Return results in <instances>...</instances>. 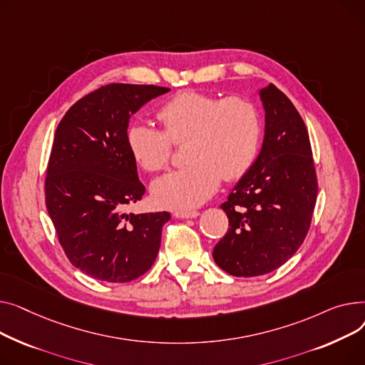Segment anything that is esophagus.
Masks as SVG:
<instances>
[{
  "label": "esophagus",
  "instance_id": "34e87169",
  "mask_svg": "<svg viewBox=\"0 0 365 365\" xmlns=\"http://www.w3.org/2000/svg\"><path fill=\"white\" fill-rule=\"evenodd\" d=\"M175 218H196L199 217V212L197 210H175L174 213Z\"/></svg>",
  "mask_w": 365,
  "mask_h": 365
}]
</instances>
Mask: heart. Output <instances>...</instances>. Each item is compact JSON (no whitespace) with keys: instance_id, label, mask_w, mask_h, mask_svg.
Listing matches in <instances>:
<instances>
[{"instance_id":"heart-1","label":"heart","mask_w":365,"mask_h":365,"mask_svg":"<svg viewBox=\"0 0 365 365\" xmlns=\"http://www.w3.org/2000/svg\"><path fill=\"white\" fill-rule=\"evenodd\" d=\"M158 119L165 131L135 122L128 126L126 144L143 169L159 173L173 153L170 141H188L184 156L190 163L153 184V197L165 207L202 205L215 192L221 178H242L259 153L261 115L247 98L185 91L162 104Z\"/></svg>"}]
</instances>
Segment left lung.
Listing matches in <instances>:
<instances>
[{
    "label": "left lung",
    "mask_w": 365,
    "mask_h": 365,
    "mask_svg": "<svg viewBox=\"0 0 365 365\" xmlns=\"http://www.w3.org/2000/svg\"><path fill=\"white\" fill-rule=\"evenodd\" d=\"M259 97L262 148L221 205L230 228L212 253L234 277L264 275L292 258L308 234L318 191L304 119L275 85L262 88Z\"/></svg>",
    "instance_id": "left-lung-1"
}]
</instances>
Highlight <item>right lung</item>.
<instances>
[{"label": "right lung", "instance_id": "1", "mask_svg": "<svg viewBox=\"0 0 365 365\" xmlns=\"http://www.w3.org/2000/svg\"><path fill=\"white\" fill-rule=\"evenodd\" d=\"M169 88L109 83L78 100L60 120L46 178L58 242L78 269L106 283L152 268L169 212L126 213L144 196L126 144L131 115Z\"/></svg>", "mask_w": 365, "mask_h": 365}]
</instances>
